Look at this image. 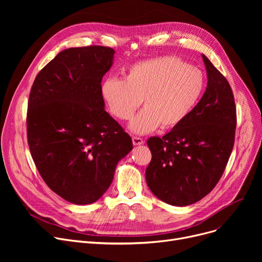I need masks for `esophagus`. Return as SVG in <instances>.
<instances>
[{"mask_svg": "<svg viewBox=\"0 0 262 262\" xmlns=\"http://www.w3.org/2000/svg\"><path fill=\"white\" fill-rule=\"evenodd\" d=\"M133 143L134 145H141L143 144V139L140 138V137H133Z\"/></svg>", "mask_w": 262, "mask_h": 262, "instance_id": "34e87169", "label": "esophagus"}]
</instances>
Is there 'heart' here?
Masks as SVG:
<instances>
[{
    "label": "heart",
    "mask_w": 262,
    "mask_h": 262,
    "mask_svg": "<svg viewBox=\"0 0 262 262\" xmlns=\"http://www.w3.org/2000/svg\"><path fill=\"white\" fill-rule=\"evenodd\" d=\"M205 90V76L200 69L183 59L163 56L133 64L125 78L109 77L102 85V94L110 113L121 121L129 120L136 134L172 128L194 109Z\"/></svg>",
    "instance_id": "b5f03b06"
}]
</instances>
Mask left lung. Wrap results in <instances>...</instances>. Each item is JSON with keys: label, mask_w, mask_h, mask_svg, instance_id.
I'll return each instance as SVG.
<instances>
[{"label": "left lung", "mask_w": 262, "mask_h": 262, "mask_svg": "<svg viewBox=\"0 0 262 262\" xmlns=\"http://www.w3.org/2000/svg\"><path fill=\"white\" fill-rule=\"evenodd\" d=\"M208 84L191 114L162 138L150 137L146 184L164 203L202 200L222 177L235 143L237 113L229 82L203 55Z\"/></svg>", "instance_id": "1"}]
</instances>
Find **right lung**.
<instances>
[{"mask_svg": "<svg viewBox=\"0 0 262 262\" xmlns=\"http://www.w3.org/2000/svg\"><path fill=\"white\" fill-rule=\"evenodd\" d=\"M115 50L67 49L37 74L27 104L31 155L48 187L63 200L98 201L114 180L132 138L104 109L102 78Z\"/></svg>", "mask_w": 262, "mask_h": 262, "instance_id": "add662e5", "label": "right lung"}]
</instances>
